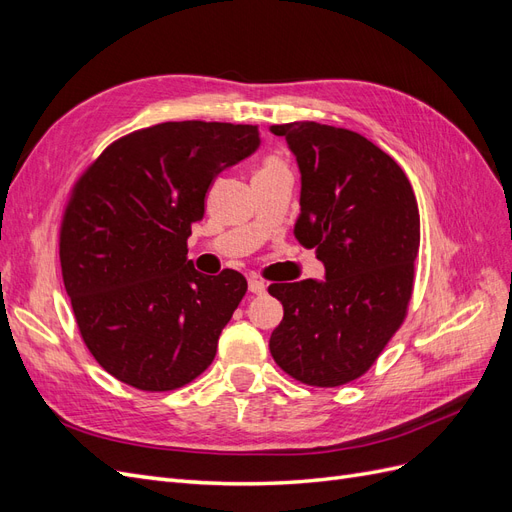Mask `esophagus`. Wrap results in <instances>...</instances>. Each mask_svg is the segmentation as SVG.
Listing matches in <instances>:
<instances>
[{
  "label": "esophagus",
  "mask_w": 512,
  "mask_h": 512,
  "mask_svg": "<svg viewBox=\"0 0 512 512\" xmlns=\"http://www.w3.org/2000/svg\"><path fill=\"white\" fill-rule=\"evenodd\" d=\"M247 288H250L252 294H262L267 290V284L258 280V277H250V280H247Z\"/></svg>",
  "instance_id": "34e87169"
}]
</instances>
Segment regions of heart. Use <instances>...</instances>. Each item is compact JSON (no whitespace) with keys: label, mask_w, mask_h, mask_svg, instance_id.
<instances>
[{"label":"heart","mask_w":512,"mask_h":512,"mask_svg":"<svg viewBox=\"0 0 512 512\" xmlns=\"http://www.w3.org/2000/svg\"><path fill=\"white\" fill-rule=\"evenodd\" d=\"M286 168H288V166H286L280 158L271 156V158H267V160H265V164L260 166L258 173H275V170H286ZM258 173H256V175H258Z\"/></svg>","instance_id":"heart-1"}]
</instances>
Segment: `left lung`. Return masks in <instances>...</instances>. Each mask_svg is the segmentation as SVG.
Listing matches in <instances>:
<instances>
[{
	"instance_id": "obj_1",
	"label": "left lung",
	"mask_w": 512,
	"mask_h": 512,
	"mask_svg": "<svg viewBox=\"0 0 512 512\" xmlns=\"http://www.w3.org/2000/svg\"><path fill=\"white\" fill-rule=\"evenodd\" d=\"M301 170L294 237L316 247L327 277L271 284L284 318L269 350L307 386H342L376 363L406 320L421 218L399 164L352 130L294 121L271 126Z\"/></svg>"
}]
</instances>
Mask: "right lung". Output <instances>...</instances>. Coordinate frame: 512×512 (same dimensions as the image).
Here are the masks:
<instances>
[{
    "label": "right lung",
    "mask_w": 512,
    "mask_h": 512,
    "mask_svg": "<svg viewBox=\"0 0 512 512\" xmlns=\"http://www.w3.org/2000/svg\"><path fill=\"white\" fill-rule=\"evenodd\" d=\"M258 145V126L166 121L117 138L74 183L61 275L85 346L119 382L175 391L213 363L247 282L198 273L188 237L215 177Z\"/></svg>",
    "instance_id": "right-lung-1"
}]
</instances>
